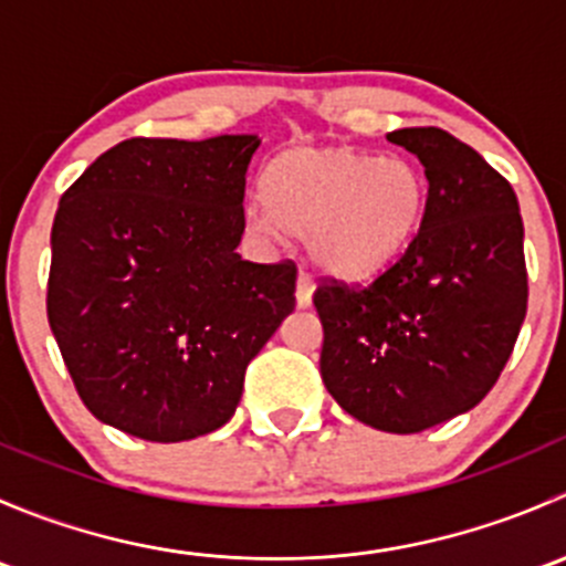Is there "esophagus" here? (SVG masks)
I'll list each match as a JSON object with an SVG mask.
<instances>
[{
	"mask_svg": "<svg viewBox=\"0 0 566 566\" xmlns=\"http://www.w3.org/2000/svg\"><path fill=\"white\" fill-rule=\"evenodd\" d=\"M312 295H315V282H312L310 273L301 271L298 282H295V304H298L301 310H306V306L312 304Z\"/></svg>",
	"mask_w": 566,
	"mask_h": 566,
	"instance_id": "esophagus-1",
	"label": "esophagus"
}]
</instances>
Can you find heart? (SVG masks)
<instances>
[{
    "instance_id": "1",
    "label": "heart",
    "mask_w": 566,
    "mask_h": 566,
    "mask_svg": "<svg viewBox=\"0 0 566 566\" xmlns=\"http://www.w3.org/2000/svg\"><path fill=\"white\" fill-rule=\"evenodd\" d=\"M265 208L249 210L262 235L306 238L319 271L369 282L413 243L427 208V177L408 156L353 147H293L262 177Z\"/></svg>"
}]
</instances>
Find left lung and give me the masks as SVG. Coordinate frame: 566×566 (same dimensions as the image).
I'll return each instance as SVG.
<instances>
[{
    "label": "left lung",
    "instance_id": "8db88e82",
    "mask_svg": "<svg viewBox=\"0 0 566 566\" xmlns=\"http://www.w3.org/2000/svg\"><path fill=\"white\" fill-rule=\"evenodd\" d=\"M389 142L424 167L413 243L367 287L323 282L319 375L342 410L384 432H421L465 413L510 361L528 304L517 197L465 142L399 128Z\"/></svg>",
    "mask_w": 566,
    "mask_h": 566
}]
</instances>
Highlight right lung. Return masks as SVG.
Listing matches in <instances>:
<instances>
[{
	"label": "right lung",
	"instance_id": "obj_1",
	"mask_svg": "<svg viewBox=\"0 0 566 566\" xmlns=\"http://www.w3.org/2000/svg\"><path fill=\"white\" fill-rule=\"evenodd\" d=\"M254 134L125 139L62 193L45 312L78 397L153 443L232 419L243 375L295 310V262L241 260Z\"/></svg>",
	"mask_w": 566,
	"mask_h": 566
}]
</instances>
